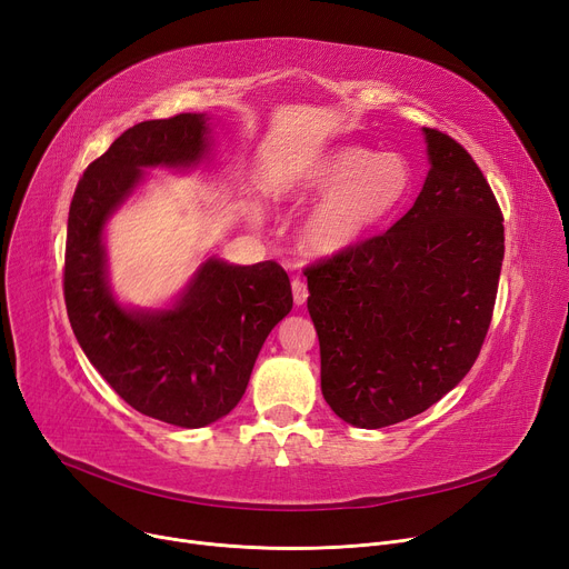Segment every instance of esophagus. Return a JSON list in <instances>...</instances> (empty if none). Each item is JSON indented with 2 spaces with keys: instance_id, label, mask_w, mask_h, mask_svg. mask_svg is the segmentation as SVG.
<instances>
[{
  "instance_id": "obj_1",
  "label": "esophagus",
  "mask_w": 569,
  "mask_h": 569,
  "mask_svg": "<svg viewBox=\"0 0 569 569\" xmlns=\"http://www.w3.org/2000/svg\"><path fill=\"white\" fill-rule=\"evenodd\" d=\"M309 297V288L302 279H292V300L297 307H302Z\"/></svg>"
}]
</instances>
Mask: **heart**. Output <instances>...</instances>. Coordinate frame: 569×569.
I'll return each instance as SVG.
<instances>
[{
  "label": "heart",
  "mask_w": 569,
  "mask_h": 569,
  "mask_svg": "<svg viewBox=\"0 0 569 569\" xmlns=\"http://www.w3.org/2000/svg\"><path fill=\"white\" fill-rule=\"evenodd\" d=\"M415 174L403 154H376L367 147H335L311 161L283 196H325L305 221V244L313 253H339L390 223L408 202Z\"/></svg>",
  "instance_id": "b5f03b06"
}]
</instances>
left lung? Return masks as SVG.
Masks as SVG:
<instances>
[{
    "label": "left lung",
    "mask_w": 569,
    "mask_h": 569,
    "mask_svg": "<svg viewBox=\"0 0 569 569\" xmlns=\"http://www.w3.org/2000/svg\"><path fill=\"white\" fill-rule=\"evenodd\" d=\"M431 170L387 232L307 267L322 397L343 422L382 429L461 382L489 332L505 228L466 147L425 129Z\"/></svg>",
    "instance_id": "8db88e82"
}]
</instances>
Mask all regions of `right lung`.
<instances>
[{
    "instance_id": "1",
    "label": "right lung",
    "mask_w": 569,
    "mask_h": 569,
    "mask_svg": "<svg viewBox=\"0 0 569 569\" xmlns=\"http://www.w3.org/2000/svg\"><path fill=\"white\" fill-rule=\"evenodd\" d=\"M209 149L204 114L149 119L119 136L76 187L64 253V300L87 360L154 420L198 429L242 399L272 327L292 309L286 269L209 258L168 311H129L110 292L103 226L142 179L140 168H187Z\"/></svg>"
}]
</instances>
